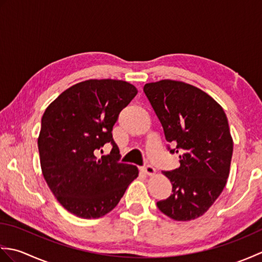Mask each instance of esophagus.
Masks as SVG:
<instances>
[{
	"instance_id": "1",
	"label": "esophagus",
	"mask_w": 262,
	"mask_h": 262,
	"mask_svg": "<svg viewBox=\"0 0 262 262\" xmlns=\"http://www.w3.org/2000/svg\"><path fill=\"white\" fill-rule=\"evenodd\" d=\"M142 171L144 172V173H146V174H148V176H154L155 173H157V170H155L152 165H149V164H146V165H144L143 168H142Z\"/></svg>"
}]
</instances>
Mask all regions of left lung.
<instances>
[{"label": "left lung", "instance_id": "left-lung-1", "mask_svg": "<svg viewBox=\"0 0 262 262\" xmlns=\"http://www.w3.org/2000/svg\"><path fill=\"white\" fill-rule=\"evenodd\" d=\"M162 124L165 140L180 153V166L163 174L172 194L158 202L163 214L187 222L203 216L226 185L233 138L223 108L209 94L188 83L161 80L144 85Z\"/></svg>", "mask_w": 262, "mask_h": 262}]
</instances>
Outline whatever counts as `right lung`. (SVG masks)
Returning <instances> with one entry per match:
<instances>
[{"instance_id": "obj_1", "label": "right lung", "mask_w": 262, "mask_h": 262, "mask_svg": "<svg viewBox=\"0 0 262 262\" xmlns=\"http://www.w3.org/2000/svg\"><path fill=\"white\" fill-rule=\"evenodd\" d=\"M137 94L126 81L86 80L66 89L41 118L38 149L42 176L63 207L81 219H99L113 210L129 183L135 165L119 163L113 127ZM105 142L110 155L98 158Z\"/></svg>"}]
</instances>
